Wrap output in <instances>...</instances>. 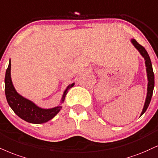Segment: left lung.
Returning <instances> with one entry per match:
<instances>
[{"instance_id":"obj_1","label":"left lung","mask_w":158,"mask_h":158,"mask_svg":"<svg viewBox=\"0 0 158 158\" xmlns=\"http://www.w3.org/2000/svg\"><path fill=\"white\" fill-rule=\"evenodd\" d=\"M131 43H132V45L135 47L137 50L139 51L140 54H141V56H143L144 60H145L146 69V73H147V79H148L147 94H146V98L145 103H144L143 110H142L141 114H140V116H141V115L145 113L146 110H147V108L149 105L150 102H151L152 96V94H153L154 86H155V75H154L152 64L151 60H150L149 54H148L147 51H146V49L144 48L142 45H140L135 39L131 40Z\"/></svg>"}]
</instances>
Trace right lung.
I'll list each match as a JSON object with an SVG mask.
<instances>
[{"label":"right lung","mask_w":158,"mask_h":158,"mask_svg":"<svg viewBox=\"0 0 158 158\" xmlns=\"http://www.w3.org/2000/svg\"><path fill=\"white\" fill-rule=\"evenodd\" d=\"M74 83L69 85L64 91L61 103H63L68 90L73 87ZM5 94L7 102L17 115L23 120L31 123H43L52 119L60 111L61 106L50 109L38 107L31 101L24 98L15 90L11 79V60L5 75Z\"/></svg>","instance_id":"right-lung-1"}]
</instances>
